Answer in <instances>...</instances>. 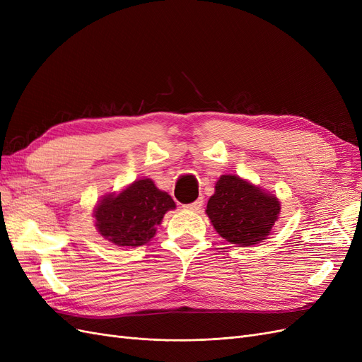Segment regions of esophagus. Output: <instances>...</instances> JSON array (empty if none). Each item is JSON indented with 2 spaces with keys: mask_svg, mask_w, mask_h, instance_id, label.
Returning a JSON list of instances; mask_svg holds the SVG:
<instances>
[{
  "mask_svg": "<svg viewBox=\"0 0 362 362\" xmlns=\"http://www.w3.org/2000/svg\"><path fill=\"white\" fill-rule=\"evenodd\" d=\"M202 205H204V201H202V199H198V201H194L193 204L185 205V210H189V211H201Z\"/></svg>",
  "mask_w": 362,
  "mask_h": 362,
  "instance_id": "obj_1",
  "label": "esophagus"
}]
</instances>
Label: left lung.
I'll list each match as a JSON object with an SVG mask.
<instances>
[{
    "label": "left lung",
    "mask_w": 362,
    "mask_h": 362,
    "mask_svg": "<svg viewBox=\"0 0 362 362\" xmlns=\"http://www.w3.org/2000/svg\"><path fill=\"white\" fill-rule=\"evenodd\" d=\"M216 233L238 246H254L270 235L278 222L281 202L273 194L238 175H222L205 210Z\"/></svg>",
    "instance_id": "8db88e82"
}]
</instances>
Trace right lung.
Returning <instances> with one entry per match:
<instances>
[{"mask_svg": "<svg viewBox=\"0 0 362 362\" xmlns=\"http://www.w3.org/2000/svg\"><path fill=\"white\" fill-rule=\"evenodd\" d=\"M175 208L168 192L160 190L151 178H140L98 201L93 208L95 226L116 246H144L156 235L164 214Z\"/></svg>", "mask_w": 362, "mask_h": 362, "instance_id": "obj_1", "label": "right lung"}]
</instances>
